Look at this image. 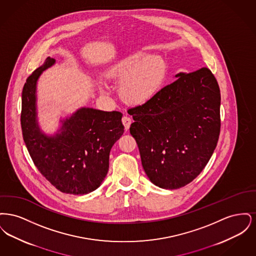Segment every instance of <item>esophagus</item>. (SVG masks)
Masks as SVG:
<instances>
[{
  "instance_id": "obj_1",
  "label": "esophagus",
  "mask_w": 256,
  "mask_h": 256,
  "mask_svg": "<svg viewBox=\"0 0 256 256\" xmlns=\"http://www.w3.org/2000/svg\"><path fill=\"white\" fill-rule=\"evenodd\" d=\"M122 124H124V130H128L130 128V126L132 119H130V117H128V116H124L122 118Z\"/></svg>"
}]
</instances>
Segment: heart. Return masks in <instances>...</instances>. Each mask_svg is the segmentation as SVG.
<instances>
[{
	"mask_svg": "<svg viewBox=\"0 0 256 256\" xmlns=\"http://www.w3.org/2000/svg\"><path fill=\"white\" fill-rule=\"evenodd\" d=\"M110 76L121 80L120 92L126 100L145 104L160 91L167 76V64L160 56L136 54L111 68Z\"/></svg>",
	"mask_w": 256,
	"mask_h": 256,
	"instance_id": "b5f03b06",
	"label": "heart"
}]
</instances>
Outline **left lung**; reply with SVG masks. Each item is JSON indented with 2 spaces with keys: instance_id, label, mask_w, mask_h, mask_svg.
Here are the masks:
<instances>
[{
  "instance_id": "1",
  "label": "left lung",
  "mask_w": 256,
  "mask_h": 256,
  "mask_svg": "<svg viewBox=\"0 0 256 256\" xmlns=\"http://www.w3.org/2000/svg\"><path fill=\"white\" fill-rule=\"evenodd\" d=\"M172 84L128 110L143 168L154 185L178 189L204 169L220 130V93L208 68L180 73Z\"/></svg>"
}]
</instances>
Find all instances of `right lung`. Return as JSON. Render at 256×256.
Returning <instances> with one entry per match:
<instances>
[{"instance_id":"obj_1","label":"right lung","mask_w":256,"mask_h":256,"mask_svg":"<svg viewBox=\"0 0 256 256\" xmlns=\"http://www.w3.org/2000/svg\"><path fill=\"white\" fill-rule=\"evenodd\" d=\"M56 60L47 58L32 74L22 92L21 126L24 144L42 176L62 193L88 194L102 184L112 146L124 134L122 114L82 108L62 120L54 135L41 132L37 121L36 84Z\"/></svg>"}]
</instances>
